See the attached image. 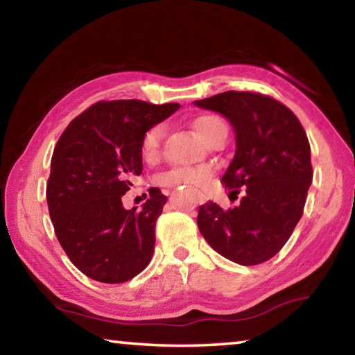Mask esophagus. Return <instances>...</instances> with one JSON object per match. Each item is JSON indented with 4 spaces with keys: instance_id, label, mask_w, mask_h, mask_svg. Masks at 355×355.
Instances as JSON below:
<instances>
[{
    "instance_id": "1",
    "label": "esophagus",
    "mask_w": 355,
    "mask_h": 355,
    "mask_svg": "<svg viewBox=\"0 0 355 355\" xmlns=\"http://www.w3.org/2000/svg\"><path fill=\"white\" fill-rule=\"evenodd\" d=\"M196 200H198L199 204H202V202H204V196H202L200 193H198V194H196Z\"/></svg>"
}]
</instances>
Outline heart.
Instances as JSON below:
<instances>
[{"label":"heart","instance_id":"b5f03b06","mask_svg":"<svg viewBox=\"0 0 355 355\" xmlns=\"http://www.w3.org/2000/svg\"><path fill=\"white\" fill-rule=\"evenodd\" d=\"M223 123L215 115H204L199 116L194 121V129L198 132V136L205 140L208 132L211 131L213 126ZM161 140H162V128L153 126L150 128L147 132L144 134L142 142H140V155L145 161H155L157 155H159L161 148ZM210 178V168L208 167H175L171 171L162 173L159 177V183L162 187H191V188H199L202 184L207 183V180Z\"/></svg>","mask_w":355,"mask_h":355}]
</instances>
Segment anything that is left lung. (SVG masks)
Segmentation results:
<instances>
[{"instance_id":"1","label":"left lung","mask_w":355,"mask_h":355,"mask_svg":"<svg viewBox=\"0 0 355 355\" xmlns=\"http://www.w3.org/2000/svg\"><path fill=\"white\" fill-rule=\"evenodd\" d=\"M232 123L237 150L221 182L240 204L199 207L198 226L208 245L240 266H257L286 245L300 221L313 182L311 148L289 107L256 92H224L196 101Z\"/></svg>"}]
</instances>
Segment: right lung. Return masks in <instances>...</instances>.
Masks as SVG:
<instances>
[{
    "mask_svg": "<svg viewBox=\"0 0 355 355\" xmlns=\"http://www.w3.org/2000/svg\"><path fill=\"white\" fill-rule=\"evenodd\" d=\"M177 103L99 101L76 116L52 155L47 205L61 248L83 275L126 283L148 266L155 227L167 198L157 188L137 210L121 198L142 173L144 134L171 116Z\"/></svg>",
    "mask_w": 355,
    "mask_h": 355,
    "instance_id": "1",
    "label": "right lung"
}]
</instances>
